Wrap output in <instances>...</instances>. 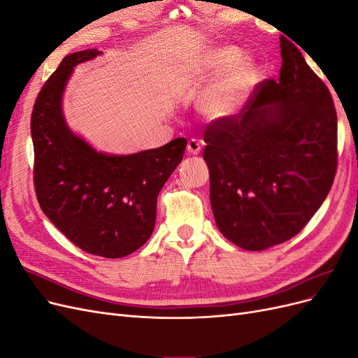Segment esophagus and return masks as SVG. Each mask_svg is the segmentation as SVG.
<instances>
[{
    "label": "esophagus",
    "mask_w": 358,
    "mask_h": 358,
    "mask_svg": "<svg viewBox=\"0 0 358 358\" xmlns=\"http://www.w3.org/2000/svg\"><path fill=\"white\" fill-rule=\"evenodd\" d=\"M187 149H188V152L189 154H192V155H197L200 150H201V145H200V142L197 138H191V140H188V146H187Z\"/></svg>",
    "instance_id": "esophagus-1"
}]
</instances>
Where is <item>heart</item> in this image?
<instances>
[{
  "label": "heart",
  "instance_id": "1",
  "mask_svg": "<svg viewBox=\"0 0 358 358\" xmlns=\"http://www.w3.org/2000/svg\"><path fill=\"white\" fill-rule=\"evenodd\" d=\"M196 82L219 79L201 96L200 109L210 119L231 116L251 94L258 80L257 64L236 46H215L203 50L191 67Z\"/></svg>",
  "mask_w": 358,
  "mask_h": 358
}]
</instances>
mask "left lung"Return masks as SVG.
Segmentation results:
<instances>
[{
  "label": "left lung",
  "instance_id": "left-lung-1",
  "mask_svg": "<svg viewBox=\"0 0 358 358\" xmlns=\"http://www.w3.org/2000/svg\"><path fill=\"white\" fill-rule=\"evenodd\" d=\"M280 57L279 79L258 83L239 113L215 119L203 134L216 225L248 251L300 233L326 200L338 167L329 88L287 38Z\"/></svg>",
  "mask_w": 358,
  "mask_h": 358
}]
</instances>
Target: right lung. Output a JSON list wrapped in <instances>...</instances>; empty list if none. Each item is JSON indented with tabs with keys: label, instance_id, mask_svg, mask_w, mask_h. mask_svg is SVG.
<instances>
[{
	"label": "right lung",
	"instance_id": "add662e5",
	"mask_svg": "<svg viewBox=\"0 0 358 358\" xmlns=\"http://www.w3.org/2000/svg\"><path fill=\"white\" fill-rule=\"evenodd\" d=\"M67 55L38 92L31 115L34 188L41 210L85 252L121 258L154 231L157 197L183 158L187 138L133 155H107L76 136L61 101L74 66L100 55Z\"/></svg>",
	"mask_w": 358,
	"mask_h": 358
}]
</instances>
